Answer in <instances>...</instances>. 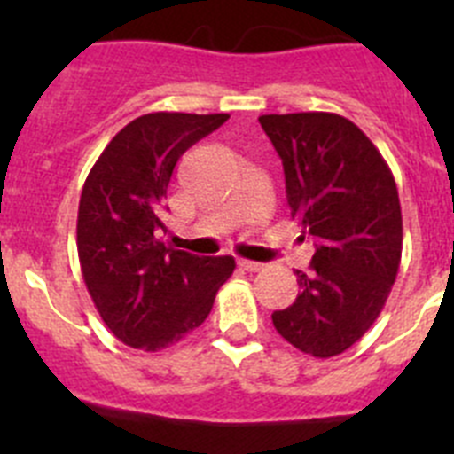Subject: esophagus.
<instances>
[{"label": "esophagus", "mask_w": 454, "mask_h": 454, "mask_svg": "<svg viewBox=\"0 0 454 454\" xmlns=\"http://www.w3.org/2000/svg\"><path fill=\"white\" fill-rule=\"evenodd\" d=\"M240 270H247V272H259L263 268V263H256V262H247V259H240L239 262Z\"/></svg>", "instance_id": "34e87169"}]
</instances>
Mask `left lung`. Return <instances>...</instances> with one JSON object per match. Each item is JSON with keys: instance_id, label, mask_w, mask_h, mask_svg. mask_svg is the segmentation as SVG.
<instances>
[{"instance_id": "1", "label": "left lung", "mask_w": 454, "mask_h": 454, "mask_svg": "<svg viewBox=\"0 0 454 454\" xmlns=\"http://www.w3.org/2000/svg\"><path fill=\"white\" fill-rule=\"evenodd\" d=\"M284 166L291 215L316 252L300 293L272 325L311 356H336L362 339L391 293L403 254L395 179L380 150L343 115H262Z\"/></svg>"}]
</instances>
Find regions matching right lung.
<instances>
[{"label":"right lung","instance_id":"1","mask_svg":"<svg viewBox=\"0 0 454 454\" xmlns=\"http://www.w3.org/2000/svg\"><path fill=\"white\" fill-rule=\"evenodd\" d=\"M227 114H147L131 120L92 166L77 218L82 275L106 327L122 343L163 350L207 320L234 256L172 250L168 186L179 156L227 122Z\"/></svg>","mask_w":454,"mask_h":454}]
</instances>
